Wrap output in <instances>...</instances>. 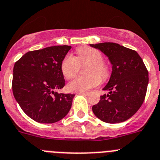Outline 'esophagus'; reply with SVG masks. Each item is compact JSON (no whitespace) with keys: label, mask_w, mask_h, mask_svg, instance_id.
<instances>
[{"label":"esophagus","mask_w":160,"mask_h":160,"mask_svg":"<svg viewBox=\"0 0 160 160\" xmlns=\"http://www.w3.org/2000/svg\"><path fill=\"white\" fill-rule=\"evenodd\" d=\"M79 94H81V95H84V96H88L89 95V92H80Z\"/></svg>","instance_id":"1"}]
</instances>
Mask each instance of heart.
<instances>
[{"label": "heart", "instance_id": "1", "mask_svg": "<svg viewBox=\"0 0 160 160\" xmlns=\"http://www.w3.org/2000/svg\"><path fill=\"white\" fill-rule=\"evenodd\" d=\"M77 57L66 55L61 61L60 70L68 80L72 79L78 73L80 66L87 65V77H77L68 83L70 92H84L99 85L101 80L104 81L110 76V68L103 60L102 53L90 47H81L77 50Z\"/></svg>", "mask_w": 160, "mask_h": 160}]
</instances>
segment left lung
I'll return each mask as SVG.
<instances>
[{"mask_svg":"<svg viewBox=\"0 0 160 160\" xmlns=\"http://www.w3.org/2000/svg\"><path fill=\"white\" fill-rule=\"evenodd\" d=\"M108 57L112 64L110 80L92 112L100 120L117 123L132 117L144 101L148 84V71L135 50L111 42L90 44Z\"/></svg>","mask_w":160,"mask_h":160,"instance_id":"1","label":"left lung"}]
</instances>
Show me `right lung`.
I'll use <instances>...</instances> for the list:
<instances>
[{
  "label": "right lung",
  "instance_id": "obj_1",
  "mask_svg": "<svg viewBox=\"0 0 160 160\" xmlns=\"http://www.w3.org/2000/svg\"><path fill=\"white\" fill-rule=\"evenodd\" d=\"M71 48L58 45L28 52L14 64V97L24 113L38 123L59 121L71 108L75 95L55 92L65 85L60 64Z\"/></svg>",
  "mask_w": 160,
  "mask_h": 160
}]
</instances>
